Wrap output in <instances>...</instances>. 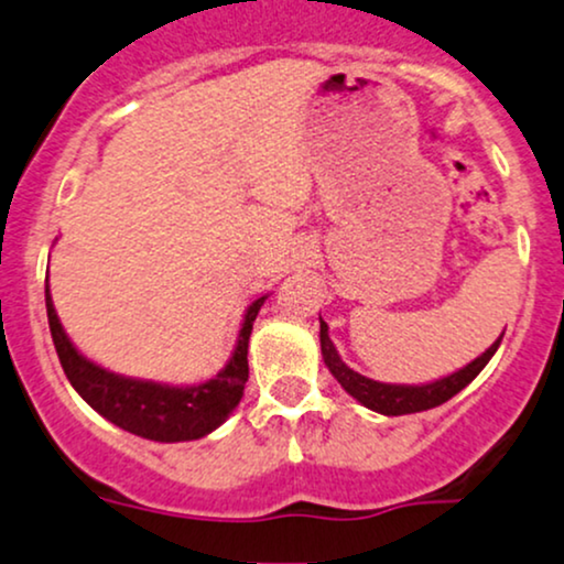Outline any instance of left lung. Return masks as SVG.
Here are the masks:
<instances>
[{
    "label": "left lung",
    "mask_w": 564,
    "mask_h": 564,
    "mask_svg": "<svg viewBox=\"0 0 564 564\" xmlns=\"http://www.w3.org/2000/svg\"><path fill=\"white\" fill-rule=\"evenodd\" d=\"M501 337H505V333H501ZM501 337L486 350V354L478 356L475 361H469L465 369L443 377V380L427 382V386H388V382L369 380V377L354 372V369H350L348 364L337 356L333 340H329V335H327V324L322 322V329H319L324 364H327L335 380L340 382V386L346 388V393L354 395L356 401L364 403L367 409H372V412H380L386 416L425 412V409H435V406H441V403H446L448 399H454V395L459 393L462 388H467L469 382H473L475 377L482 372V367L491 361L496 348H499Z\"/></svg>",
    "instance_id": "left-lung-1"
}]
</instances>
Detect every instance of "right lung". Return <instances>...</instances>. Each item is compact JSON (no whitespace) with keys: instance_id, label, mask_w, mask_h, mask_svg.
I'll return each mask as SVG.
<instances>
[{"instance_id":"1","label":"right lung","mask_w":564,"mask_h":564,"mask_svg":"<svg viewBox=\"0 0 564 564\" xmlns=\"http://www.w3.org/2000/svg\"><path fill=\"white\" fill-rule=\"evenodd\" d=\"M46 319H50L52 343H55L57 359L63 372L76 388V393L89 403L112 425L129 430L148 441L178 443L197 441L216 430L231 414L242 399L245 382H248V340L253 333V322L267 297H258L245 311V322L237 337V348L227 367L214 380L189 388H171L161 382L131 380V377L112 375L108 369L91 364L86 356L73 348L59 324L55 306L50 297V284L44 288Z\"/></svg>"}]
</instances>
